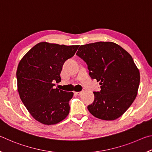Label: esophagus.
Masks as SVG:
<instances>
[{
	"label": "esophagus",
	"mask_w": 152,
	"mask_h": 152,
	"mask_svg": "<svg viewBox=\"0 0 152 152\" xmlns=\"http://www.w3.org/2000/svg\"><path fill=\"white\" fill-rule=\"evenodd\" d=\"M82 93V92H75V94H77V95H78V96H79V95H80Z\"/></svg>",
	"instance_id": "obj_1"
}]
</instances>
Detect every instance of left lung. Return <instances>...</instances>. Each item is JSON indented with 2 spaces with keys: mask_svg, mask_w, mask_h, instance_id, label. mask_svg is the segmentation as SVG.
Masks as SVG:
<instances>
[{
  "mask_svg": "<svg viewBox=\"0 0 152 152\" xmlns=\"http://www.w3.org/2000/svg\"><path fill=\"white\" fill-rule=\"evenodd\" d=\"M76 55L86 63L91 78L101 85V91L93 92L89 112L107 121L121 116L134 101L140 85V71L132 56L109 42L80 45Z\"/></svg>",
  "mask_w": 152,
  "mask_h": 152,
  "instance_id": "1",
  "label": "left lung"
}]
</instances>
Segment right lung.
<instances>
[{
  "mask_svg": "<svg viewBox=\"0 0 152 152\" xmlns=\"http://www.w3.org/2000/svg\"><path fill=\"white\" fill-rule=\"evenodd\" d=\"M79 45L41 42L21 59L17 70L20 99L31 116L45 125H54L70 112L72 92L53 88V82L61 81L65 61L75 54Z\"/></svg>",
  "mask_w": 152,
  "mask_h": 152,
  "instance_id": "obj_1",
  "label": "right lung"
}]
</instances>
